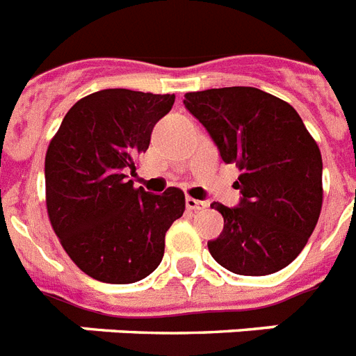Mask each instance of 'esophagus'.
<instances>
[{
	"instance_id": "1",
	"label": "esophagus",
	"mask_w": 356,
	"mask_h": 356,
	"mask_svg": "<svg viewBox=\"0 0 356 356\" xmlns=\"http://www.w3.org/2000/svg\"><path fill=\"white\" fill-rule=\"evenodd\" d=\"M185 205H187V209L191 211H202L207 207V202H202V200H196V198H185Z\"/></svg>"
}]
</instances>
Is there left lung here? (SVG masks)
<instances>
[{
    "instance_id": "8db88e82",
    "label": "left lung",
    "mask_w": 356,
    "mask_h": 356,
    "mask_svg": "<svg viewBox=\"0 0 356 356\" xmlns=\"http://www.w3.org/2000/svg\"><path fill=\"white\" fill-rule=\"evenodd\" d=\"M184 105L207 129L225 163L242 175L238 207L214 202L224 231L211 257L236 275L264 277L289 266L322 211V154L287 102L254 87L185 94Z\"/></svg>"
}]
</instances>
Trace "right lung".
<instances>
[{"mask_svg": "<svg viewBox=\"0 0 356 356\" xmlns=\"http://www.w3.org/2000/svg\"><path fill=\"white\" fill-rule=\"evenodd\" d=\"M172 104L175 94L98 90L70 107L49 143V220L70 260L94 280L149 277L163 258L167 229L184 214L181 189L151 195L125 178Z\"/></svg>", "mask_w": 356, "mask_h": 356, "instance_id": "right-lung-1", "label": "right lung"}]
</instances>
